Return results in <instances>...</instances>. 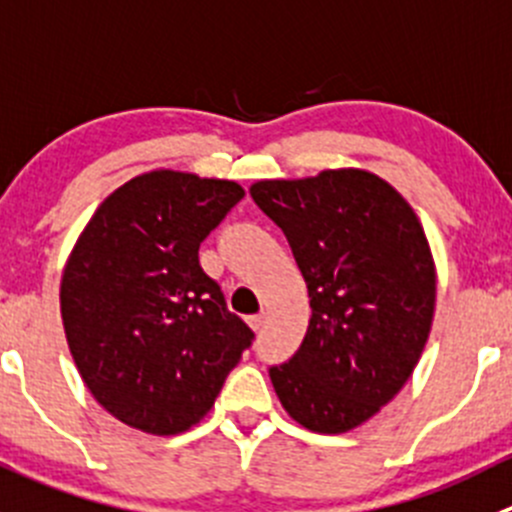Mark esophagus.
I'll use <instances>...</instances> for the list:
<instances>
[{
    "label": "esophagus",
    "mask_w": 512,
    "mask_h": 512,
    "mask_svg": "<svg viewBox=\"0 0 512 512\" xmlns=\"http://www.w3.org/2000/svg\"><path fill=\"white\" fill-rule=\"evenodd\" d=\"M247 325H250L255 332H260L262 327H265V315H252V317H247Z\"/></svg>",
    "instance_id": "34e87169"
}]
</instances>
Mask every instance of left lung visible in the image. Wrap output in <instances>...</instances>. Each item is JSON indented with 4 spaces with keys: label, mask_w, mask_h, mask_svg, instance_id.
Here are the masks:
<instances>
[{
    "label": "left lung",
    "mask_w": 512,
    "mask_h": 512,
    "mask_svg": "<svg viewBox=\"0 0 512 512\" xmlns=\"http://www.w3.org/2000/svg\"><path fill=\"white\" fill-rule=\"evenodd\" d=\"M252 200L285 232L310 295V325L270 380L295 423L340 435L367 423L413 375L438 275L413 207L360 167L257 180Z\"/></svg>",
    "instance_id": "left-lung-1"
}]
</instances>
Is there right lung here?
Segmentation results:
<instances>
[{"mask_svg": "<svg viewBox=\"0 0 512 512\" xmlns=\"http://www.w3.org/2000/svg\"><path fill=\"white\" fill-rule=\"evenodd\" d=\"M245 197L237 182L152 170L104 197L59 282L64 337L119 423L180 435L200 423L252 330L200 267V242Z\"/></svg>", "mask_w": 512, "mask_h": 512, "instance_id": "add662e5", "label": "right lung"}]
</instances>
